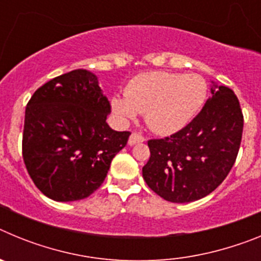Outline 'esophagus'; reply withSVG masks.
Instances as JSON below:
<instances>
[{
	"instance_id": "obj_1",
	"label": "esophagus",
	"mask_w": 261,
	"mask_h": 261,
	"mask_svg": "<svg viewBox=\"0 0 261 261\" xmlns=\"http://www.w3.org/2000/svg\"><path fill=\"white\" fill-rule=\"evenodd\" d=\"M144 141H145V138L142 137L141 135H138V133H132L128 140V145L129 146H133V145L140 144V142H144Z\"/></svg>"
}]
</instances>
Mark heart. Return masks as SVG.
I'll return each mask as SVG.
<instances>
[{
    "instance_id": "b5f03b06",
    "label": "heart",
    "mask_w": 261,
    "mask_h": 261,
    "mask_svg": "<svg viewBox=\"0 0 261 261\" xmlns=\"http://www.w3.org/2000/svg\"><path fill=\"white\" fill-rule=\"evenodd\" d=\"M208 95L206 81L199 74L151 71L133 77L124 90V98L115 96L112 111L123 121L144 112L154 132L175 133L196 117Z\"/></svg>"
}]
</instances>
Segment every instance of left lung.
<instances>
[{
	"mask_svg": "<svg viewBox=\"0 0 261 261\" xmlns=\"http://www.w3.org/2000/svg\"><path fill=\"white\" fill-rule=\"evenodd\" d=\"M212 84V96L188 125L147 141L150 158L142 176L167 201L184 204L213 192L238 155L243 132L239 100L231 89Z\"/></svg>",
	"mask_w": 261,
	"mask_h": 261,
	"instance_id": "obj_1",
	"label": "left lung"
}]
</instances>
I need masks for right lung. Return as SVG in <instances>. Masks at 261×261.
Instances as JSON below:
<instances>
[{"instance_id":"right-lung-1","label":"right lung","mask_w":261,"mask_h":261,"mask_svg":"<svg viewBox=\"0 0 261 261\" xmlns=\"http://www.w3.org/2000/svg\"><path fill=\"white\" fill-rule=\"evenodd\" d=\"M111 106L98 77L77 69L53 78L27 103L22 153L27 171L55 201L89 197L105 181L129 132L107 124Z\"/></svg>"}]
</instances>
